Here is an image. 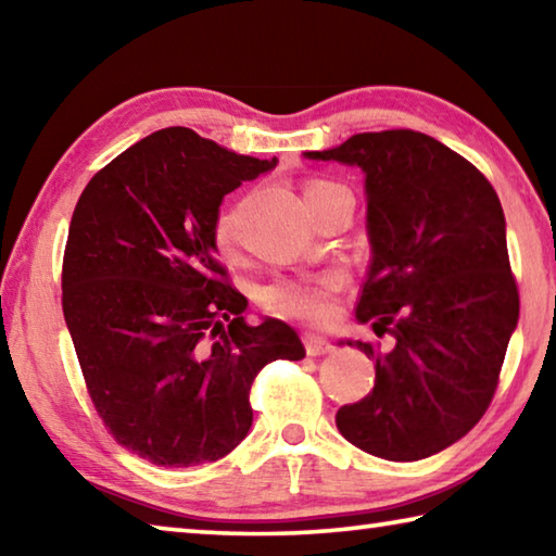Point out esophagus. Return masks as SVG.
<instances>
[{
  "label": "esophagus",
  "mask_w": 556,
  "mask_h": 556,
  "mask_svg": "<svg viewBox=\"0 0 556 556\" xmlns=\"http://www.w3.org/2000/svg\"><path fill=\"white\" fill-rule=\"evenodd\" d=\"M301 338H304V348H306V353L312 355V357L326 355V353H331V351H333L331 341H328V338H324V336H316V333H304V336H301Z\"/></svg>",
  "instance_id": "34e87169"
}]
</instances>
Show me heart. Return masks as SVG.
Returning <instances> with one entry per match:
<instances>
[{"instance_id": "b5f03b06", "label": "heart", "mask_w": 556, "mask_h": 556, "mask_svg": "<svg viewBox=\"0 0 556 556\" xmlns=\"http://www.w3.org/2000/svg\"><path fill=\"white\" fill-rule=\"evenodd\" d=\"M338 184L331 181H308L304 186V199L331 191ZM215 242L223 252H230L235 244L232 215L223 213L215 220ZM345 277L338 269H326L308 277H277L262 289V306L265 312L301 324H326L336 312V294L343 289Z\"/></svg>"}]
</instances>
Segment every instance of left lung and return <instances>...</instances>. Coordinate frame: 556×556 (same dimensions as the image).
<instances>
[{"instance_id":"obj_1","label":"left lung","mask_w":556,"mask_h":556,"mask_svg":"<svg viewBox=\"0 0 556 556\" xmlns=\"http://www.w3.org/2000/svg\"><path fill=\"white\" fill-rule=\"evenodd\" d=\"M306 156L363 168L372 260L355 318L394 338L390 351L348 341L375 361V388L336 427L388 460L439 454L491 407L520 314L501 199L468 159L414 129Z\"/></svg>"}]
</instances>
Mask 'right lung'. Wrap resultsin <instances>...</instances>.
<instances>
[{"mask_svg": "<svg viewBox=\"0 0 556 556\" xmlns=\"http://www.w3.org/2000/svg\"><path fill=\"white\" fill-rule=\"evenodd\" d=\"M275 164L166 127L100 168L75 205L63 316L102 425L149 464L230 454L252 427L257 372L306 355L291 326L244 321L215 248L225 195Z\"/></svg>", "mask_w": 556, "mask_h": 556, "instance_id": "add662e5", "label": "right lung"}]
</instances>
